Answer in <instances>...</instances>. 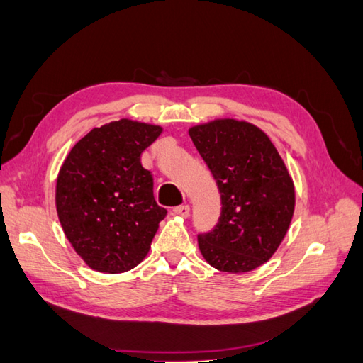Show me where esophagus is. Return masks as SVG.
Listing matches in <instances>:
<instances>
[{"mask_svg": "<svg viewBox=\"0 0 363 363\" xmlns=\"http://www.w3.org/2000/svg\"><path fill=\"white\" fill-rule=\"evenodd\" d=\"M173 213H174L176 216H181V217H189V214H190V206H189V204H182V206H176V208L173 209Z\"/></svg>", "mask_w": 363, "mask_h": 363, "instance_id": "esophagus-1", "label": "esophagus"}]
</instances>
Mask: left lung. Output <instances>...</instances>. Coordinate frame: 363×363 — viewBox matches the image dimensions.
<instances>
[{"instance_id": "left-lung-1", "label": "left lung", "mask_w": 363, "mask_h": 363, "mask_svg": "<svg viewBox=\"0 0 363 363\" xmlns=\"http://www.w3.org/2000/svg\"><path fill=\"white\" fill-rule=\"evenodd\" d=\"M220 192L217 225L199 235L211 267L247 273L272 259L295 209L294 181L267 133L236 118H216L189 130Z\"/></svg>"}]
</instances>
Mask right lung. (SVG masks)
<instances>
[{
	"label": "right lung",
	"instance_id": "1",
	"mask_svg": "<svg viewBox=\"0 0 363 363\" xmlns=\"http://www.w3.org/2000/svg\"><path fill=\"white\" fill-rule=\"evenodd\" d=\"M163 128L130 118L89 131L65 159L55 206L62 228L91 269L123 273L144 260L167 209L141 154Z\"/></svg>",
	"mask_w": 363,
	"mask_h": 363
}]
</instances>
